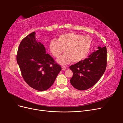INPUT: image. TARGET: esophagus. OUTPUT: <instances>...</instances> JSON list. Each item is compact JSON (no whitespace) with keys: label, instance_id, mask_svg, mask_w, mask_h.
I'll return each instance as SVG.
<instances>
[{"label":"esophagus","instance_id":"34e87169","mask_svg":"<svg viewBox=\"0 0 123 123\" xmlns=\"http://www.w3.org/2000/svg\"><path fill=\"white\" fill-rule=\"evenodd\" d=\"M66 69H67V68L66 67H64V66L62 67V70H66Z\"/></svg>","mask_w":123,"mask_h":123}]
</instances>
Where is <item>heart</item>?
<instances>
[{
    "mask_svg": "<svg viewBox=\"0 0 123 123\" xmlns=\"http://www.w3.org/2000/svg\"><path fill=\"white\" fill-rule=\"evenodd\" d=\"M91 46L90 37L75 33L61 34L58 39H52L49 43L50 51L54 57H58L65 49V53L57 60L63 65L72 61L76 63L84 60L90 53Z\"/></svg>",
    "mask_w": 123,
    "mask_h": 123,
    "instance_id": "b5f03b06",
    "label": "heart"
}]
</instances>
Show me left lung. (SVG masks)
I'll list each match as a JSON object with an SVG mask.
<instances>
[{
  "instance_id": "obj_1",
  "label": "left lung",
  "mask_w": 123,
  "mask_h": 123,
  "mask_svg": "<svg viewBox=\"0 0 123 123\" xmlns=\"http://www.w3.org/2000/svg\"><path fill=\"white\" fill-rule=\"evenodd\" d=\"M98 48L88 58L70 66L73 72L70 83L76 89L85 90L90 88L105 72L107 67V49L106 47Z\"/></svg>"
}]
</instances>
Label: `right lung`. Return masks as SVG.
I'll return each mask as SVG.
<instances>
[{
	"label": "right lung",
	"instance_id": "add662e5",
	"mask_svg": "<svg viewBox=\"0 0 123 123\" xmlns=\"http://www.w3.org/2000/svg\"><path fill=\"white\" fill-rule=\"evenodd\" d=\"M33 32L23 39L16 56L21 75L29 86L38 91H44L54 83L61 66L46 53L43 44L37 42Z\"/></svg>",
	"mask_w": 123,
	"mask_h": 123
}]
</instances>
